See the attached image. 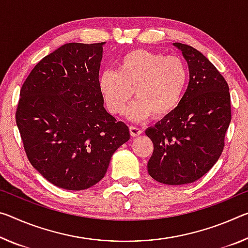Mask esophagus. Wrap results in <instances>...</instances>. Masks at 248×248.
<instances>
[{
	"mask_svg": "<svg viewBox=\"0 0 248 248\" xmlns=\"http://www.w3.org/2000/svg\"><path fill=\"white\" fill-rule=\"evenodd\" d=\"M141 133H142V130H141L140 128L135 127V125H131V127H130V135L132 137H138V136L141 135Z\"/></svg>",
	"mask_w": 248,
	"mask_h": 248,
	"instance_id": "1",
	"label": "esophagus"
}]
</instances>
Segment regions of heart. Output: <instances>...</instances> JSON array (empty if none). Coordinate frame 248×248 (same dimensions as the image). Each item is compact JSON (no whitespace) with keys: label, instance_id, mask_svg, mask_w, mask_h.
<instances>
[{"label":"heart","instance_id":"obj_1","mask_svg":"<svg viewBox=\"0 0 248 248\" xmlns=\"http://www.w3.org/2000/svg\"><path fill=\"white\" fill-rule=\"evenodd\" d=\"M188 77V67L181 57L133 49L118 61L116 73L101 74L98 86L111 115H123L135 90L137 99L127 109L129 119L143 120L151 115L161 119L179 107Z\"/></svg>","mask_w":248,"mask_h":248}]
</instances>
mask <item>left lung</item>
Segmentation results:
<instances>
[{"label": "left lung", "instance_id": "obj_1", "mask_svg": "<svg viewBox=\"0 0 248 248\" xmlns=\"http://www.w3.org/2000/svg\"><path fill=\"white\" fill-rule=\"evenodd\" d=\"M173 45L187 62L190 81L179 107L145 135L153 142L149 174L181 186L207 173L221 156L232 113L229 85L215 66L192 46Z\"/></svg>", "mask_w": 248, "mask_h": 248}]
</instances>
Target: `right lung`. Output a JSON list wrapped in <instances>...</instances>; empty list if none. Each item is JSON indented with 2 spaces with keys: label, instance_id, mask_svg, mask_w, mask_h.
<instances>
[{
  "label": "right lung",
  "instance_id": "1",
  "mask_svg": "<svg viewBox=\"0 0 248 248\" xmlns=\"http://www.w3.org/2000/svg\"><path fill=\"white\" fill-rule=\"evenodd\" d=\"M104 44L61 46L37 62L19 93L15 118L27 159L65 190L95 186L130 139L128 125L107 112L99 92Z\"/></svg>",
  "mask_w": 248,
  "mask_h": 248
}]
</instances>
